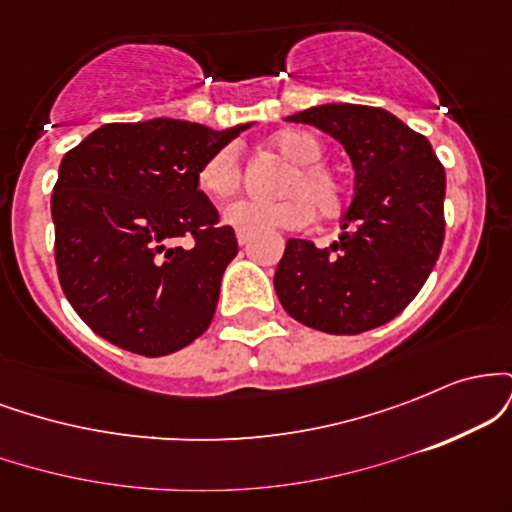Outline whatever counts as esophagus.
Segmentation results:
<instances>
[{
	"instance_id": "esophagus-1",
	"label": "esophagus",
	"mask_w": 512,
	"mask_h": 512,
	"mask_svg": "<svg viewBox=\"0 0 512 512\" xmlns=\"http://www.w3.org/2000/svg\"><path fill=\"white\" fill-rule=\"evenodd\" d=\"M236 238H238V243H240V245H248L252 236H250V233H245V231H238V233H236Z\"/></svg>"
}]
</instances>
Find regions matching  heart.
Listing matches in <instances>:
<instances>
[{
  "mask_svg": "<svg viewBox=\"0 0 512 512\" xmlns=\"http://www.w3.org/2000/svg\"><path fill=\"white\" fill-rule=\"evenodd\" d=\"M272 146L293 163L281 180V199H238L223 209V221L245 233H262L272 228L308 226L313 214L320 219H334L346 204V185L342 175L322 161L325 144L308 129H284L272 137ZM236 146L214 151L197 170V185L204 195L226 199L240 187Z\"/></svg>",
  "mask_w": 512,
  "mask_h": 512,
  "instance_id": "1",
  "label": "heart"
}]
</instances>
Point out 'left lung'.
I'll list each match as a JSON object with an SVG mask.
<instances>
[{"label": "left lung", "mask_w": 512, "mask_h": 512, "mask_svg": "<svg viewBox=\"0 0 512 512\" xmlns=\"http://www.w3.org/2000/svg\"><path fill=\"white\" fill-rule=\"evenodd\" d=\"M344 146L356 170L344 233L330 248L291 238L274 289L293 320L327 334L385 325L414 301L445 238V168L424 134L383 108L315 105L289 117Z\"/></svg>", "instance_id": "1"}]
</instances>
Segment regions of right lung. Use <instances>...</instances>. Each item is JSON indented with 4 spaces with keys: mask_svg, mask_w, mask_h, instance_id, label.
I'll list each match as a JSON object with an SVG mask.
<instances>
[{
    "mask_svg": "<svg viewBox=\"0 0 512 512\" xmlns=\"http://www.w3.org/2000/svg\"><path fill=\"white\" fill-rule=\"evenodd\" d=\"M248 127L110 122L64 154L50 202L57 276L110 344L154 358L207 332L238 240L199 190L197 170ZM180 237L191 245L170 249Z\"/></svg>",
    "mask_w": 512,
    "mask_h": 512,
    "instance_id": "1",
    "label": "right lung"
}]
</instances>
